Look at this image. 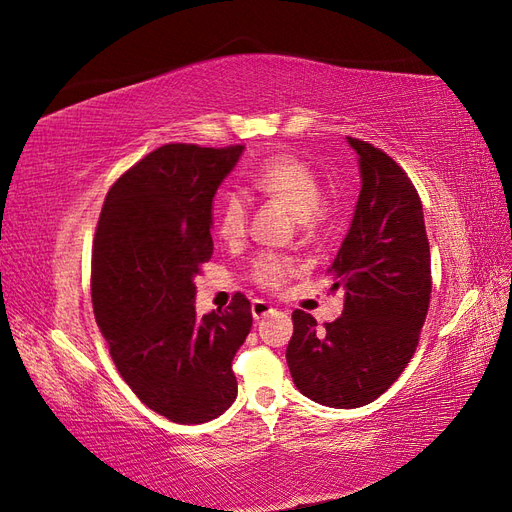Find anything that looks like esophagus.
<instances>
[{
	"mask_svg": "<svg viewBox=\"0 0 512 512\" xmlns=\"http://www.w3.org/2000/svg\"><path fill=\"white\" fill-rule=\"evenodd\" d=\"M271 312H273V307H271V303H267V301L256 299V301L252 303V316H254V320L265 318V316H269Z\"/></svg>",
	"mask_w": 512,
	"mask_h": 512,
	"instance_id": "34e87169",
	"label": "esophagus"
}]
</instances>
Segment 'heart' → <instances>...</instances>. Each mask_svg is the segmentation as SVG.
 Here are the masks:
<instances>
[{"mask_svg":"<svg viewBox=\"0 0 512 512\" xmlns=\"http://www.w3.org/2000/svg\"><path fill=\"white\" fill-rule=\"evenodd\" d=\"M252 190L269 200L286 205L299 220L316 222L322 215V181L316 170L290 153H275L252 175ZM247 203L239 194H226L215 215V230L226 243H239L247 232ZM297 271L288 256L260 252L250 267V277L258 288L280 290Z\"/></svg>","mask_w":512,"mask_h":512,"instance_id":"obj_1","label":"heart"}]
</instances>
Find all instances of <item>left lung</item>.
I'll return each instance as SVG.
<instances>
[{
  "mask_svg": "<svg viewBox=\"0 0 512 512\" xmlns=\"http://www.w3.org/2000/svg\"><path fill=\"white\" fill-rule=\"evenodd\" d=\"M359 156L361 194L331 265L344 312L318 327L294 309L286 361L294 386L316 404L359 408L401 376L418 346L431 299L423 205L389 153L348 136Z\"/></svg>",
  "mask_w": 512,
  "mask_h": 512,
  "instance_id": "1",
  "label": "left lung"
}]
</instances>
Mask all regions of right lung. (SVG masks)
<instances>
[{
    "instance_id": "obj_1",
    "label": "right lung",
    "mask_w": 512,
    "mask_h": 512,
    "mask_svg": "<svg viewBox=\"0 0 512 512\" xmlns=\"http://www.w3.org/2000/svg\"><path fill=\"white\" fill-rule=\"evenodd\" d=\"M243 145L173 143L108 190L91 254V301L113 363L147 408L181 425L207 423L237 397L232 359L252 329L237 292L196 316L194 277L213 254L211 203Z\"/></svg>"
}]
</instances>
